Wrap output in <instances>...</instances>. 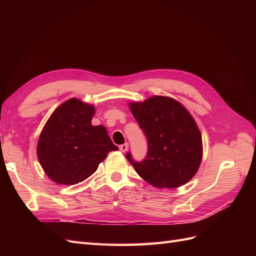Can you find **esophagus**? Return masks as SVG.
<instances>
[{"mask_svg":"<svg viewBox=\"0 0 256 256\" xmlns=\"http://www.w3.org/2000/svg\"><path fill=\"white\" fill-rule=\"evenodd\" d=\"M128 147H129L128 143L122 144V145H120V152H126L128 150Z\"/></svg>","mask_w":256,"mask_h":256,"instance_id":"1","label":"esophagus"}]
</instances>
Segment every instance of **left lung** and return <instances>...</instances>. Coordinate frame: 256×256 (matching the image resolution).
<instances>
[{
    "mask_svg": "<svg viewBox=\"0 0 256 256\" xmlns=\"http://www.w3.org/2000/svg\"><path fill=\"white\" fill-rule=\"evenodd\" d=\"M129 109L147 138L146 158L126 157L136 173L154 188L173 189L194 176L203 157L202 134L194 118L177 100L152 96L130 102Z\"/></svg>",
    "mask_w": 256,
    "mask_h": 256,
    "instance_id": "left-lung-1",
    "label": "left lung"
}]
</instances>
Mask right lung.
I'll return each instance as SVG.
<instances>
[{
    "mask_svg": "<svg viewBox=\"0 0 256 256\" xmlns=\"http://www.w3.org/2000/svg\"><path fill=\"white\" fill-rule=\"evenodd\" d=\"M92 104L70 98L58 106L42 130L37 157L51 180L76 184L96 172L108 154L118 150L102 126H92Z\"/></svg>",
    "mask_w": 256,
    "mask_h": 256,
    "instance_id": "obj_1",
    "label": "right lung"
}]
</instances>
